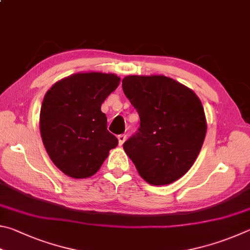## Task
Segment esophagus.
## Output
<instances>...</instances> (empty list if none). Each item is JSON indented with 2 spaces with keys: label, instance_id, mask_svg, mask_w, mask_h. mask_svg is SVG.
Returning <instances> with one entry per match:
<instances>
[{
  "label": "esophagus",
  "instance_id": "1",
  "mask_svg": "<svg viewBox=\"0 0 250 250\" xmlns=\"http://www.w3.org/2000/svg\"><path fill=\"white\" fill-rule=\"evenodd\" d=\"M125 141H126V135H120V136H118V144H120V146H122L123 144L125 143Z\"/></svg>",
  "mask_w": 250,
  "mask_h": 250
}]
</instances>
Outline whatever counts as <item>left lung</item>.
Listing matches in <instances>:
<instances>
[{"label":"left lung","instance_id":"left-lung-1","mask_svg":"<svg viewBox=\"0 0 250 250\" xmlns=\"http://www.w3.org/2000/svg\"><path fill=\"white\" fill-rule=\"evenodd\" d=\"M123 91L141 118L124 150L144 180L170 185L189 171L207 134L203 105L193 91L165 76H127Z\"/></svg>","mask_w":250,"mask_h":250}]
</instances>
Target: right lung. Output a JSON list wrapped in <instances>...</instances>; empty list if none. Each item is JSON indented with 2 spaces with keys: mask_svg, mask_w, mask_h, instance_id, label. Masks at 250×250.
<instances>
[{
  "mask_svg": "<svg viewBox=\"0 0 250 250\" xmlns=\"http://www.w3.org/2000/svg\"><path fill=\"white\" fill-rule=\"evenodd\" d=\"M120 81L114 73L78 72L45 94L39 116L42 139L52 163L67 176L92 177L118 145L101 105Z\"/></svg>",
  "mask_w": 250,
  "mask_h": 250,
  "instance_id": "obj_1",
  "label": "right lung"
}]
</instances>
